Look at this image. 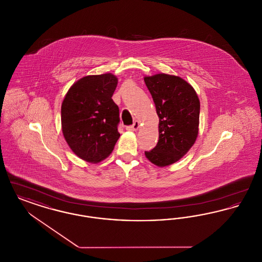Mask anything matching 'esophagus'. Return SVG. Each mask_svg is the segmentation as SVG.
Here are the masks:
<instances>
[{
    "mask_svg": "<svg viewBox=\"0 0 262 262\" xmlns=\"http://www.w3.org/2000/svg\"><path fill=\"white\" fill-rule=\"evenodd\" d=\"M139 122L138 121H135V123L133 124V125H128V126H126V129L127 130H133V132H136L138 128H139Z\"/></svg>",
    "mask_w": 262,
    "mask_h": 262,
    "instance_id": "esophagus-1",
    "label": "esophagus"
}]
</instances>
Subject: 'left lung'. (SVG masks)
I'll use <instances>...</instances> for the list:
<instances>
[{"instance_id":"8db88e82","label":"left lung","mask_w":262,"mask_h":262,"mask_svg":"<svg viewBox=\"0 0 262 262\" xmlns=\"http://www.w3.org/2000/svg\"><path fill=\"white\" fill-rule=\"evenodd\" d=\"M144 82L159 117L157 145L144 153L152 164L170 166L185 156L198 138L200 99L194 88L177 75H146Z\"/></svg>"}]
</instances>
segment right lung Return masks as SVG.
<instances>
[{"label": "right lung", "mask_w": 262, "mask_h": 262, "mask_svg": "<svg viewBox=\"0 0 262 262\" xmlns=\"http://www.w3.org/2000/svg\"><path fill=\"white\" fill-rule=\"evenodd\" d=\"M118 77L107 73L75 81L62 100L63 137L77 157L89 163L106 159L120 137L119 107L112 96Z\"/></svg>", "instance_id": "right-lung-1"}]
</instances>
